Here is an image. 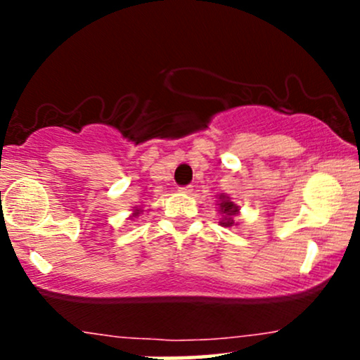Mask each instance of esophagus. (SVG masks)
<instances>
[{"label":"esophagus","mask_w":360,"mask_h":360,"mask_svg":"<svg viewBox=\"0 0 360 360\" xmlns=\"http://www.w3.org/2000/svg\"><path fill=\"white\" fill-rule=\"evenodd\" d=\"M179 193L191 194V193H193V186H181V188H179Z\"/></svg>","instance_id":"34e87169"}]
</instances>
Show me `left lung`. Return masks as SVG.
Returning <instances> with one entry per match:
<instances>
[{
	"instance_id": "8db88e82",
	"label": "left lung",
	"mask_w": 360,
	"mask_h": 360,
	"mask_svg": "<svg viewBox=\"0 0 360 360\" xmlns=\"http://www.w3.org/2000/svg\"><path fill=\"white\" fill-rule=\"evenodd\" d=\"M220 200H221L220 208H221V212L225 213V218H223V220H221V225L223 226H232L233 223H235L232 217L238 212L237 206H235L232 201H230L229 198H225V196H220Z\"/></svg>"
}]
</instances>
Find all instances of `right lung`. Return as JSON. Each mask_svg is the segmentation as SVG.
<instances>
[{
	"instance_id": "right-lung-1",
	"label": "right lung",
	"mask_w": 360,
	"mask_h": 360,
	"mask_svg": "<svg viewBox=\"0 0 360 360\" xmlns=\"http://www.w3.org/2000/svg\"><path fill=\"white\" fill-rule=\"evenodd\" d=\"M134 214H137V213H134Z\"/></svg>"
}]
</instances>
